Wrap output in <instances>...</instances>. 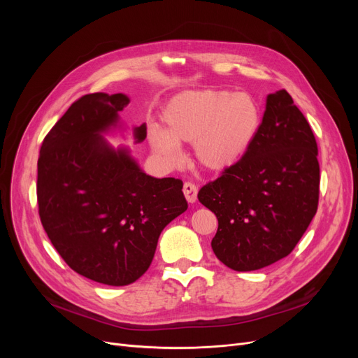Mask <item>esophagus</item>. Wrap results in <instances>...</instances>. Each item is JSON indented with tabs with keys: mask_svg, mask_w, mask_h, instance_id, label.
Listing matches in <instances>:
<instances>
[{
	"mask_svg": "<svg viewBox=\"0 0 358 358\" xmlns=\"http://www.w3.org/2000/svg\"><path fill=\"white\" fill-rule=\"evenodd\" d=\"M182 192L189 203H194L197 200V187L193 182H184Z\"/></svg>",
	"mask_w": 358,
	"mask_h": 358,
	"instance_id": "obj_1",
	"label": "esophagus"
}]
</instances>
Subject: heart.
I'll return each mask as SVG.
<instances>
[{
  "instance_id": "b5f03b06",
  "label": "heart",
  "mask_w": 358,
  "mask_h": 358,
  "mask_svg": "<svg viewBox=\"0 0 358 358\" xmlns=\"http://www.w3.org/2000/svg\"><path fill=\"white\" fill-rule=\"evenodd\" d=\"M162 119L165 130L150 129L149 142L168 165L181 164V142L193 143L201 168L223 173L250 152L261 127V110L247 92L185 91L166 104Z\"/></svg>"
}]
</instances>
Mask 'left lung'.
Returning a JSON list of instances; mask_svg holds the SVG:
<instances>
[{"label":"left lung","mask_w":358,"mask_h":358,"mask_svg":"<svg viewBox=\"0 0 358 358\" xmlns=\"http://www.w3.org/2000/svg\"><path fill=\"white\" fill-rule=\"evenodd\" d=\"M316 157L313 131L290 94H268L250 152L197 194L217 217L212 248L224 266L259 270L294 250L317 210Z\"/></svg>","instance_id":"1"}]
</instances>
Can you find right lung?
Returning <instances> with one entry per match:
<instances>
[{"instance_id": "1", "label": "right lung", "mask_w": 358, "mask_h": 358, "mask_svg": "<svg viewBox=\"0 0 358 358\" xmlns=\"http://www.w3.org/2000/svg\"><path fill=\"white\" fill-rule=\"evenodd\" d=\"M129 101L104 92L73 101L37 161V204L52 245L73 271L108 286L136 281L162 229L189 208L181 180L146 176L127 149L101 138ZM135 138H146L145 124Z\"/></svg>"}]
</instances>
